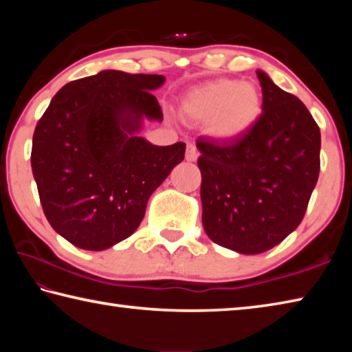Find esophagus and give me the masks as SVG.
Segmentation results:
<instances>
[{"label": "esophagus", "mask_w": 352, "mask_h": 352, "mask_svg": "<svg viewBox=\"0 0 352 352\" xmlns=\"http://www.w3.org/2000/svg\"><path fill=\"white\" fill-rule=\"evenodd\" d=\"M197 158H199V151L195 148V146L189 144L188 148H186V160H188V162H195Z\"/></svg>", "instance_id": "34e87169"}]
</instances>
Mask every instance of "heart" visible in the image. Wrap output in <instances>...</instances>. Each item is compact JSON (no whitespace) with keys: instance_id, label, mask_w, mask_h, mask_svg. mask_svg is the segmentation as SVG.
Segmentation results:
<instances>
[{"instance_id":"b5f03b06","label":"heart","mask_w":352,"mask_h":352,"mask_svg":"<svg viewBox=\"0 0 352 352\" xmlns=\"http://www.w3.org/2000/svg\"><path fill=\"white\" fill-rule=\"evenodd\" d=\"M262 110V94L254 83L220 79L194 88L182 100L183 115L199 124H210L219 140H234L248 132Z\"/></svg>"}]
</instances>
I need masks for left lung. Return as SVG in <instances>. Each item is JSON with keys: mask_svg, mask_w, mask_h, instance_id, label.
<instances>
[{"mask_svg": "<svg viewBox=\"0 0 352 352\" xmlns=\"http://www.w3.org/2000/svg\"><path fill=\"white\" fill-rule=\"evenodd\" d=\"M262 113L234 140H197L201 222L217 245L259 254L305 217L320 174V127L306 105L258 71Z\"/></svg>", "mask_w": 352, "mask_h": 352, "instance_id": "left-lung-1", "label": "left lung"}]
</instances>
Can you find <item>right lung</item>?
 <instances>
[{
  "label": "right lung",
  "mask_w": 352,
  "mask_h": 352,
  "mask_svg": "<svg viewBox=\"0 0 352 352\" xmlns=\"http://www.w3.org/2000/svg\"><path fill=\"white\" fill-rule=\"evenodd\" d=\"M160 74L105 69L65 85L35 127L31 166L43 212L73 245L100 252L135 233L147 200L184 158V142L136 132L163 121Z\"/></svg>",
  "instance_id": "right-lung-1"
}]
</instances>
